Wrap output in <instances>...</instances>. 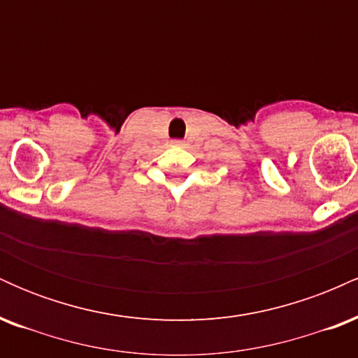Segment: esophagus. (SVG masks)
I'll return each mask as SVG.
<instances>
[{
	"label": "esophagus",
	"mask_w": 358,
	"mask_h": 358,
	"mask_svg": "<svg viewBox=\"0 0 358 358\" xmlns=\"http://www.w3.org/2000/svg\"><path fill=\"white\" fill-rule=\"evenodd\" d=\"M173 145H176V146H180V145H182V141H178V139H176V141H173Z\"/></svg>",
	"instance_id": "esophagus-1"
}]
</instances>
